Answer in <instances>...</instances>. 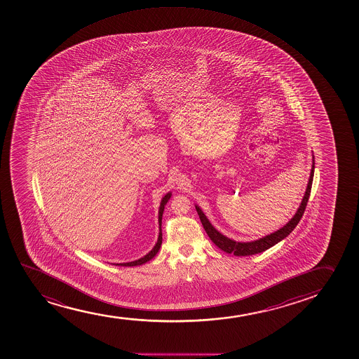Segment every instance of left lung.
Listing matches in <instances>:
<instances>
[{
  "label": "left lung",
  "mask_w": 359,
  "mask_h": 359,
  "mask_svg": "<svg viewBox=\"0 0 359 359\" xmlns=\"http://www.w3.org/2000/svg\"><path fill=\"white\" fill-rule=\"evenodd\" d=\"M315 161L314 156H313V165H311V177H309V182L306 186V194L303 197L302 203L298 208L297 212L294 214V217L291 218L290 221L286 223L285 226L280 228V229L274 231L273 234L267 235L265 238H259L257 241L252 242H236L234 240L226 238L224 235H222L219 231L215 229L212 224L210 223L209 219L206 218L205 215L203 214L202 210L199 209V206L196 205L198 215L201 218L203 226L205 229L206 234L209 235L211 241L214 242L215 245L224 250L226 253L234 254L238 257H246V255H253V254L262 253L264 250H269L271 247L274 246L276 243L282 241L283 238H285L287 235L290 234L291 231L296 228L298 222L301 221L304 210H306V203L309 199L311 191V184H313V177H314Z\"/></svg>",
  "instance_id": "8db88e82"
}]
</instances>
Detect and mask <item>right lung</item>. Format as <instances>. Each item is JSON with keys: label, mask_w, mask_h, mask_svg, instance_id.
I'll return each mask as SVG.
<instances>
[{"label": "right lung", "mask_w": 359, "mask_h": 359, "mask_svg": "<svg viewBox=\"0 0 359 359\" xmlns=\"http://www.w3.org/2000/svg\"><path fill=\"white\" fill-rule=\"evenodd\" d=\"M172 194H165V197L162 198L161 204H160V210H158V224H160V233H158V238H157L156 245L154 246L153 250H150L149 253L144 255L143 258L138 259V260H135V262H124V264H117V265L121 266H138L142 265V264H144V262H149L151 259L156 255L157 252L160 250V247H161L162 243V229H161V221H162V214H163V210H165V205L168 202V199H170Z\"/></svg>", "instance_id": "obj_1"}]
</instances>
